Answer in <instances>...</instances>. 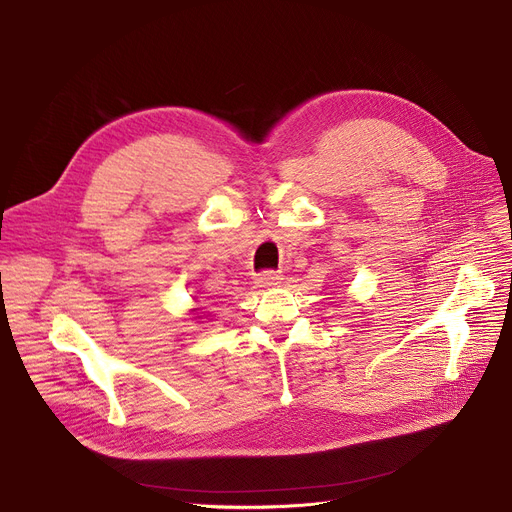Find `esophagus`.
<instances>
[{
  "instance_id": "34e87169",
  "label": "esophagus",
  "mask_w": 512,
  "mask_h": 512,
  "mask_svg": "<svg viewBox=\"0 0 512 512\" xmlns=\"http://www.w3.org/2000/svg\"><path fill=\"white\" fill-rule=\"evenodd\" d=\"M284 280L282 273L277 271H263L259 277H257V288H273V286H280Z\"/></svg>"
}]
</instances>
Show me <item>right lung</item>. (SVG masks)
<instances>
[{"label": "right lung", "mask_w": 512, "mask_h": 512, "mask_svg": "<svg viewBox=\"0 0 512 512\" xmlns=\"http://www.w3.org/2000/svg\"><path fill=\"white\" fill-rule=\"evenodd\" d=\"M196 310H198V308H194V310H192V312H196ZM196 318H198V316H196Z\"/></svg>", "instance_id": "obj_1"}]
</instances>
